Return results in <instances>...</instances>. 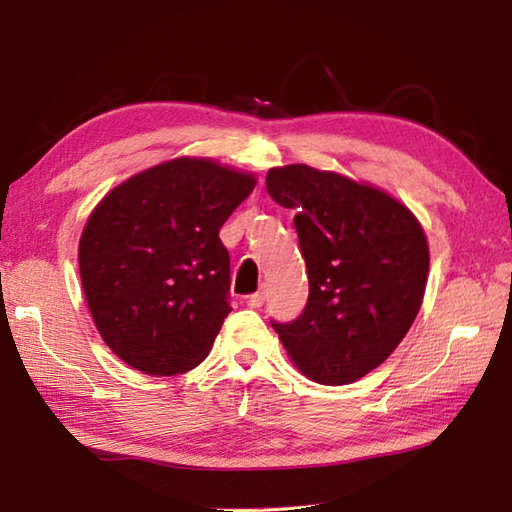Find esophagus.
<instances>
[{
	"mask_svg": "<svg viewBox=\"0 0 512 512\" xmlns=\"http://www.w3.org/2000/svg\"><path fill=\"white\" fill-rule=\"evenodd\" d=\"M266 299H268V290L262 288V290H257L255 295L248 297V306H250V308H262Z\"/></svg>",
	"mask_w": 512,
	"mask_h": 512,
	"instance_id": "esophagus-1",
	"label": "esophagus"
}]
</instances>
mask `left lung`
<instances>
[{
  "label": "left lung",
  "instance_id": "1",
  "mask_svg": "<svg viewBox=\"0 0 512 512\" xmlns=\"http://www.w3.org/2000/svg\"><path fill=\"white\" fill-rule=\"evenodd\" d=\"M266 189L292 209L310 295L290 323H273L303 374L350 385L405 339L422 306L429 246L405 204L369 184L308 165L270 169Z\"/></svg>",
  "mask_w": 512,
  "mask_h": 512
}]
</instances>
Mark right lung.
Instances as JSON below:
<instances>
[{
	"mask_svg": "<svg viewBox=\"0 0 512 512\" xmlns=\"http://www.w3.org/2000/svg\"><path fill=\"white\" fill-rule=\"evenodd\" d=\"M255 178L176 158L112 189L79 242L96 330L129 367L176 376L200 365L231 312V257L220 228Z\"/></svg>",
	"mask_w": 512,
	"mask_h": 512,
	"instance_id": "1",
	"label": "right lung"
}]
</instances>
